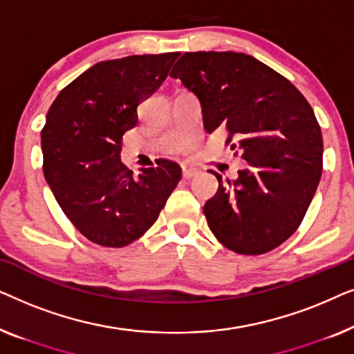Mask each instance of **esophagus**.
<instances>
[{"label":"esophagus","mask_w":354,"mask_h":354,"mask_svg":"<svg viewBox=\"0 0 354 354\" xmlns=\"http://www.w3.org/2000/svg\"><path fill=\"white\" fill-rule=\"evenodd\" d=\"M198 169H195V167H185L183 169V178H192V177H195V176H198Z\"/></svg>","instance_id":"1"}]
</instances>
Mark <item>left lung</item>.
I'll return each instance as SVG.
<instances>
[{"label": "left lung", "instance_id": "left-lung-1", "mask_svg": "<svg viewBox=\"0 0 354 354\" xmlns=\"http://www.w3.org/2000/svg\"><path fill=\"white\" fill-rule=\"evenodd\" d=\"M201 104L207 133L229 130L246 161L205 211L216 239L240 254H263L301 224L322 174V133L314 111L292 82L235 51L185 53L171 72Z\"/></svg>", "mask_w": 354, "mask_h": 354}]
</instances>
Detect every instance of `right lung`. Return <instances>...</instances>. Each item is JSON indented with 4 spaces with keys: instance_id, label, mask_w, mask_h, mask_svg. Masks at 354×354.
<instances>
[{
    "instance_id": "1",
    "label": "right lung",
    "mask_w": 354,
    "mask_h": 354,
    "mask_svg": "<svg viewBox=\"0 0 354 354\" xmlns=\"http://www.w3.org/2000/svg\"><path fill=\"white\" fill-rule=\"evenodd\" d=\"M180 53L101 61L53 101L41 130L43 174L57 205L82 235L120 248L154 222L182 177L171 159L142 167L120 161V140L138 106L156 91Z\"/></svg>"
}]
</instances>
